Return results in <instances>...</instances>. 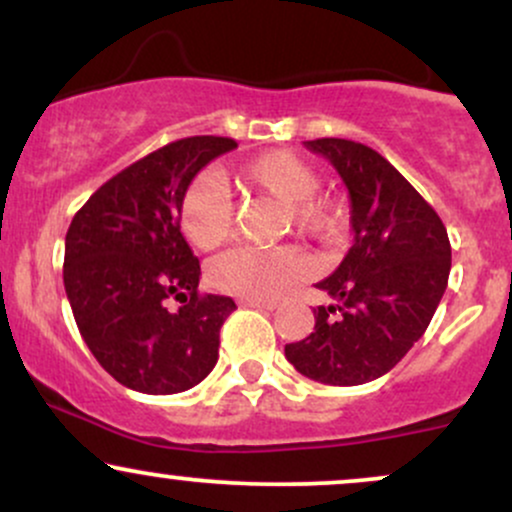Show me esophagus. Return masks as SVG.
Wrapping results in <instances>:
<instances>
[{"label":"esophagus","mask_w":512,"mask_h":512,"mask_svg":"<svg viewBox=\"0 0 512 512\" xmlns=\"http://www.w3.org/2000/svg\"><path fill=\"white\" fill-rule=\"evenodd\" d=\"M240 305H245V308H257V310H274L276 308L274 301H257V298H243Z\"/></svg>","instance_id":"34e87169"}]
</instances>
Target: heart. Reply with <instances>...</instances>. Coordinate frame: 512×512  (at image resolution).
Returning <instances> with one entry per match:
<instances>
[{"label": "heart", "instance_id": "b5f03b06", "mask_svg": "<svg viewBox=\"0 0 512 512\" xmlns=\"http://www.w3.org/2000/svg\"><path fill=\"white\" fill-rule=\"evenodd\" d=\"M238 182L286 204L291 223L303 238L332 245L344 238L346 219L337 199L320 195V173L293 151L276 149L252 158L238 170ZM180 228L197 250H214L231 236L233 204L221 182L202 173L187 182L180 199ZM310 274L308 260L293 248H236L216 257L209 279L216 289L240 298L281 296Z\"/></svg>", "mask_w": 512, "mask_h": 512}]
</instances>
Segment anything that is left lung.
Listing matches in <instances>:
<instances>
[{"instance_id": "left-lung-1", "label": "left lung", "mask_w": 512, "mask_h": 512, "mask_svg": "<svg viewBox=\"0 0 512 512\" xmlns=\"http://www.w3.org/2000/svg\"><path fill=\"white\" fill-rule=\"evenodd\" d=\"M337 168L351 199L354 245L317 289L315 330L284 354L325 385L380 378L419 342L450 276V240L436 209L387 158L351 139L305 142Z\"/></svg>"}]
</instances>
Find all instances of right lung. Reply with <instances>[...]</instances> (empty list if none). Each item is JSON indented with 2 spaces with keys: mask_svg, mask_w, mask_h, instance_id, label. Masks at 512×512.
Segmentation results:
<instances>
[{
  "mask_svg": "<svg viewBox=\"0 0 512 512\" xmlns=\"http://www.w3.org/2000/svg\"><path fill=\"white\" fill-rule=\"evenodd\" d=\"M236 146L228 137L166 144L98 187L72 219L64 291L91 354L129 390L185 392L219 361L221 325L236 303L199 293L180 199L199 170ZM170 300L181 308L170 311Z\"/></svg>",
  "mask_w": 512,
  "mask_h": 512,
  "instance_id": "add662e5",
  "label": "right lung"
}]
</instances>
